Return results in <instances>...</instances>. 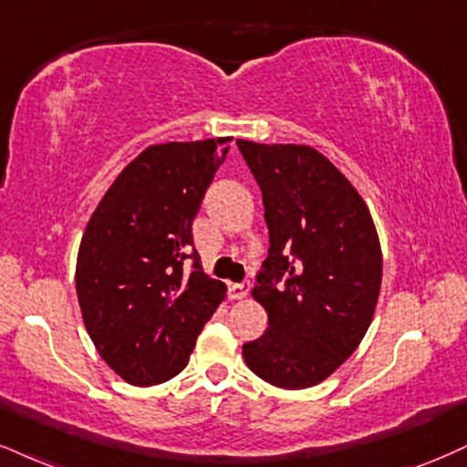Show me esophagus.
<instances>
[{"label": "esophagus", "instance_id": "1", "mask_svg": "<svg viewBox=\"0 0 467 467\" xmlns=\"http://www.w3.org/2000/svg\"><path fill=\"white\" fill-rule=\"evenodd\" d=\"M249 290H251V284L249 281H243V284H232L227 287V292H229V298H244L246 295H249Z\"/></svg>", "mask_w": 467, "mask_h": 467}]
</instances>
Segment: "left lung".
I'll return each instance as SVG.
<instances>
[{
    "label": "left lung",
    "instance_id": "8db88e82",
    "mask_svg": "<svg viewBox=\"0 0 467 467\" xmlns=\"http://www.w3.org/2000/svg\"><path fill=\"white\" fill-rule=\"evenodd\" d=\"M235 145L262 190L270 243L253 290L268 329L243 357L270 385L312 388L370 327L383 275L377 229L359 192L316 149Z\"/></svg>",
    "mask_w": 467,
    "mask_h": 467
}]
</instances>
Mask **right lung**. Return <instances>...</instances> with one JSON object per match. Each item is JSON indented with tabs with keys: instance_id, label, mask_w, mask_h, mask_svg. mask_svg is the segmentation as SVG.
Instances as JSON below:
<instances>
[{
	"instance_id": "1",
	"label": "right lung",
	"mask_w": 467,
	"mask_h": 467,
	"mask_svg": "<svg viewBox=\"0 0 467 467\" xmlns=\"http://www.w3.org/2000/svg\"><path fill=\"white\" fill-rule=\"evenodd\" d=\"M232 138L142 151L103 194L82 235L75 287L99 355L131 385L186 368L224 296L192 249V221Z\"/></svg>"
}]
</instances>
